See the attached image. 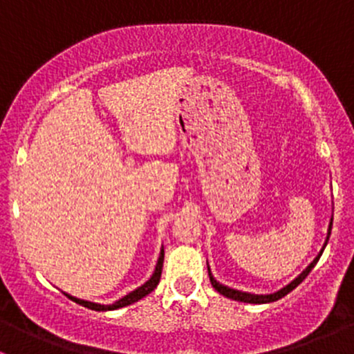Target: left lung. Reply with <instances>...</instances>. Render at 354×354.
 Instances as JSON below:
<instances>
[{
  "instance_id": "left-lung-1",
  "label": "left lung",
  "mask_w": 354,
  "mask_h": 354,
  "mask_svg": "<svg viewBox=\"0 0 354 354\" xmlns=\"http://www.w3.org/2000/svg\"><path fill=\"white\" fill-rule=\"evenodd\" d=\"M330 230H332V221H330V224H329V234H327V241H329ZM327 241H326V245H327ZM322 252H324V250H322ZM322 252L319 253V257H317V259L313 260V262L310 263V266L306 267V269L303 270V272L299 274V276L296 277L295 281H292V283H289L286 288L279 289V291H277V292H272V295H252V292H243V291H238V289H231V288H227V286H223V284H219V283H217L216 279H214L212 274H210V269H209L210 283H212V286L216 288L217 291L221 292V295L226 296V298L236 299V301H243V303H257V305H259V303H272V301H277V299H281V298H283V296H286L288 292H291L292 289H295L296 286H298V284H301V283H303V279H305V277L308 276L310 272H312V269H313V267H315V263L319 262V259H320V255H322Z\"/></svg>"
}]
</instances>
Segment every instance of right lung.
Masks as SVG:
<instances>
[{"mask_svg": "<svg viewBox=\"0 0 354 354\" xmlns=\"http://www.w3.org/2000/svg\"><path fill=\"white\" fill-rule=\"evenodd\" d=\"M162 262H164V250H160L159 260H157L156 270H154V274H152L151 279H149L147 283L144 284V286H140L138 289H135V291L128 292V295L123 296L121 299H118V301L113 303V305H99V303L85 301V299H78V298H75V296H70V295H66V296L71 299V301L78 303V305H82V306H87V308H91V310H95V312H106V310L123 308V306L131 305V303L138 301V299H142L144 296H147L149 292L154 291V289L157 288V284H159V281H160V274H162Z\"/></svg>", "mask_w": 354, "mask_h": 354, "instance_id": "1", "label": "right lung"}]
</instances>
